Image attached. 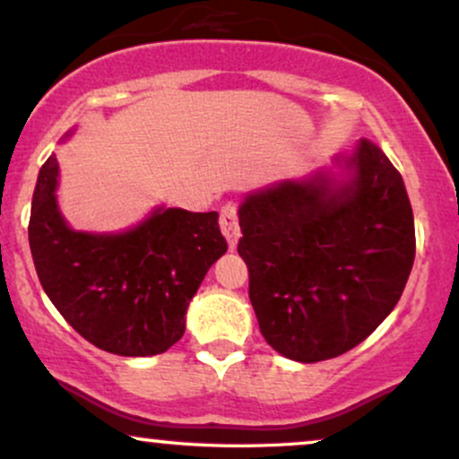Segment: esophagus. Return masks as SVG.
Wrapping results in <instances>:
<instances>
[{
	"label": "esophagus",
	"instance_id": "esophagus-1",
	"mask_svg": "<svg viewBox=\"0 0 459 459\" xmlns=\"http://www.w3.org/2000/svg\"><path fill=\"white\" fill-rule=\"evenodd\" d=\"M220 230L224 235L226 241H229L230 248L238 246V239L241 235L239 230V218H238V204L226 203L220 211Z\"/></svg>",
	"mask_w": 459,
	"mask_h": 459
}]
</instances>
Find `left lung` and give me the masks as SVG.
Masks as SVG:
<instances>
[{
    "label": "left lung",
    "mask_w": 459,
    "mask_h": 459,
    "mask_svg": "<svg viewBox=\"0 0 459 459\" xmlns=\"http://www.w3.org/2000/svg\"><path fill=\"white\" fill-rule=\"evenodd\" d=\"M342 187L276 185L239 209L238 253L261 335L290 359H331L364 342L399 303L414 265V213L399 169L361 139Z\"/></svg>",
    "instance_id": "1"
}]
</instances>
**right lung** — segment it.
Here are the masks:
<instances>
[{"mask_svg": "<svg viewBox=\"0 0 459 459\" xmlns=\"http://www.w3.org/2000/svg\"><path fill=\"white\" fill-rule=\"evenodd\" d=\"M56 176V156H49L28 226L45 294L98 349L124 357L165 352L183 337L189 300L206 270L229 248L218 213L156 209L128 233H75L58 213Z\"/></svg>", "mask_w": 459, "mask_h": 459, "instance_id": "right-lung-1", "label": "right lung"}]
</instances>
